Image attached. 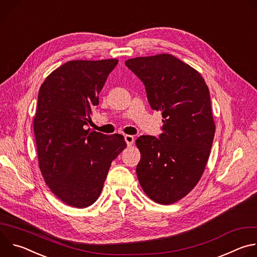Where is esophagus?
Segmentation results:
<instances>
[{
	"label": "esophagus",
	"mask_w": 257,
	"mask_h": 257,
	"mask_svg": "<svg viewBox=\"0 0 257 257\" xmlns=\"http://www.w3.org/2000/svg\"><path fill=\"white\" fill-rule=\"evenodd\" d=\"M124 138H125V141L128 146H131L134 143V137L132 135H125Z\"/></svg>",
	"instance_id": "1"
}]
</instances>
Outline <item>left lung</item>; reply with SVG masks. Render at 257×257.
Returning a JSON list of instances; mask_svg holds the SVG:
<instances>
[{"instance_id":"left-lung-1","label":"left lung","mask_w":257,"mask_h":257,"mask_svg":"<svg viewBox=\"0 0 257 257\" xmlns=\"http://www.w3.org/2000/svg\"><path fill=\"white\" fill-rule=\"evenodd\" d=\"M125 65L164 118L159 138L136 140L138 181L151 199L172 204L196 186L210 154L215 125L208 87L198 71L169 54L129 59Z\"/></svg>"}]
</instances>
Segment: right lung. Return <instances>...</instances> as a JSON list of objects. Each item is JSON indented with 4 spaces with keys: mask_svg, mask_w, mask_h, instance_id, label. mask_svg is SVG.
I'll use <instances>...</instances> for the list:
<instances>
[{
    "mask_svg": "<svg viewBox=\"0 0 257 257\" xmlns=\"http://www.w3.org/2000/svg\"><path fill=\"white\" fill-rule=\"evenodd\" d=\"M117 59L69 61L42 84L33 130L39 166L51 191L84 208L96 201L112 162L127 144L123 135L85 129Z\"/></svg>",
    "mask_w": 257,
    "mask_h": 257,
    "instance_id": "1",
    "label": "right lung"
}]
</instances>
